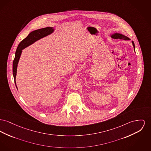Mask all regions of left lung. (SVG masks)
<instances>
[{
    "instance_id": "1",
    "label": "left lung",
    "mask_w": 151,
    "mask_h": 151,
    "mask_svg": "<svg viewBox=\"0 0 151 151\" xmlns=\"http://www.w3.org/2000/svg\"><path fill=\"white\" fill-rule=\"evenodd\" d=\"M112 37H113L114 38H115V39H123V40H129V39L128 37L123 35L120 34H114V35H113ZM132 43H133V47H134V49H135L134 45L133 42H132Z\"/></svg>"
}]
</instances>
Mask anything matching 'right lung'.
Wrapping results in <instances>:
<instances>
[{
	"label": "right lung",
	"instance_id": "add662e5",
	"mask_svg": "<svg viewBox=\"0 0 151 151\" xmlns=\"http://www.w3.org/2000/svg\"><path fill=\"white\" fill-rule=\"evenodd\" d=\"M53 29L51 27H46V28L39 29L34 31H32L31 33H29V35L27 36L25 39H24L22 41H21L19 45H18V48L15 52V59L13 61V65H12L13 76H14L15 85H16L15 78L17 75V65H18V62H19L20 55L22 53V50L27 46H28L29 45L32 44L36 40L41 39L42 37H43L45 36L51 34L53 32ZM16 87H17V85H16Z\"/></svg>",
	"mask_w": 151,
	"mask_h": 151
}]
</instances>
